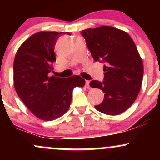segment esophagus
<instances>
[{"mask_svg": "<svg viewBox=\"0 0 160 160\" xmlns=\"http://www.w3.org/2000/svg\"><path fill=\"white\" fill-rule=\"evenodd\" d=\"M86 88H87V89H91L90 86H89V80H86Z\"/></svg>", "mask_w": 160, "mask_h": 160, "instance_id": "obj_1", "label": "esophagus"}]
</instances>
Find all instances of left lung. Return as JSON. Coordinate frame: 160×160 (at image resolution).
<instances>
[{"label": "left lung", "instance_id": "left-lung-1", "mask_svg": "<svg viewBox=\"0 0 160 160\" xmlns=\"http://www.w3.org/2000/svg\"><path fill=\"white\" fill-rule=\"evenodd\" d=\"M82 34L95 61L106 64L104 81L90 82L91 87L104 93L102 103L95 107L104 114H120L131 107L141 90L144 65L136 46L128 33L107 25L85 29Z\"/></svg>", "mask_w": 160, "mask_h": 160}]
</instances>
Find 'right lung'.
I'll use <instances>...</instances> for the list:
<instances>
[{
  "mask_svg": "<svg viewBox=\"0 0 160 160\" xmlns=\"http://www.w3.org/2000/svg\"><path fill=\"white\" fill-rule=\"evenodd\" d=\"M62 32H40L19 47L13 63V83L19 97L38 118L51 121L59 118L71 105L73 89L83 87L78 75L67 79L49 77L56 62L54 47ZM68 34L69 33H65Z\"/></svg>",
  "mask_w": 160,
  "mask_h": 160,
  "instance_id": "right-lung-1",
  "label": "right lung"
}]
</instances>
